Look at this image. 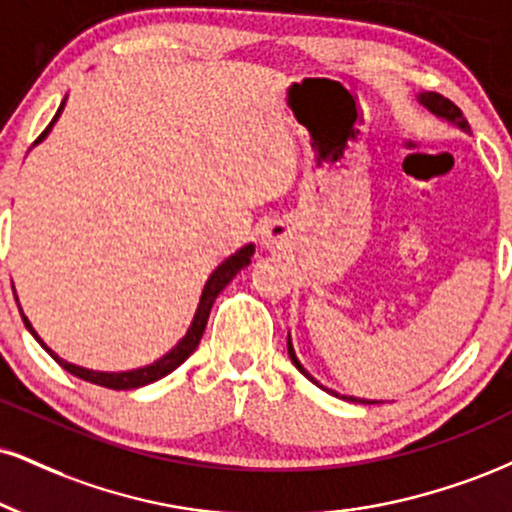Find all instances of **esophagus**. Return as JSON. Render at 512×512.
<instances>
[{"instance_id": "obj_1", "label": "esophagus", "mask_w": 512, "mask_h": 512, "mask_svg": "<svg viewBox=\"0 0 512 512\" xmlns=\"http://www.w3.org/2000/svg\"><path fill=\"white\" fill-rule=\"evenodd\" d=\"M283 240H286V231H283L281 224H269L267 229L262 231V245H264V248H267V250L279 248Z\"/></svg>"}]
</instances>
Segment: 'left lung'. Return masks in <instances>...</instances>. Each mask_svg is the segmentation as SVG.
<instances>
[{"mask_svg":"<svg viewBox=\"0 0 512 512\" xmlns=\"http://www.w3.org/2000/svg\"><path fill=\"white\" fill-rule=\"evenodd\" d=\"M417 100H420V104L422 107H427L429 112H432L434 116H439V119H443V121H448V123H453V126H458V128H463V131L467 133L470 131V126H467V121H465V116H463V112H460L458 107H455V104L451 102V100H446V97L443 95H439V92H420V95H417ZM288 357H291V362L295 367H298V372L303 374V377H307L312 381V384H317L319 389H324L322 384H319V381L312 377L310 372H307V369L300 365V360H298V355H295V350H293V343H291V334H288ZM324 391H329L331 396H338L336 391H331V389H324ZM338 398H343V400H353V403H379V400H365V398H353V396H338Z\"/></svg>","mask_w":512,"mask_h":512,"instance_id":"left-lung-1","label":"left lung"}]
</instances>
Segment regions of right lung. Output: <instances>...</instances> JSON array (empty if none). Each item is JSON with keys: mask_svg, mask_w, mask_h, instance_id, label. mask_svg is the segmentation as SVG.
Listing matches in <instances>:
<instances>
[{"mask_svg": "<svg viewBox=\"0 0 512 512\" xmlns=\"http://www.w3.org/2000/svg\"><path fill=\"white\" fill-rule=\"evenodd\" d=\"M64 104H66V97H64V102L59 104V109H57V114H54L52 123H49L45 131H42L40 138L35 140V145L42 143V140H45L47 135H49V131H52V126H54V123H57L61 109H64ZM252 252H255V245L248 243V245H245V248H240L238 252H233L229 260L221 262L219 267L214 269L212 274H209L205 288H202L200 303H197L195 317H193V322H190V326H188L186 336H183L181 341H178L176 346L169 350V353L159 357V360L152 362V365H145V367H138V369H128V372H95V369H85V367H80V365H71V362L61 360V357H59L57 353H54V350L49 348L47 343L42 341V338L38 336V331L33 329V324L28 322V317H26V315H21V317H23V322H26L30 334L35 336V341H38L40 346L45 348L47 353L52 355L54 360H57L59 365L66 369V372H71L73 377H78V379H83V381H90V384L104 386V389H114V391L140 389V386H147V384H152V381H157V379L166 377V374H171L176 367H181L183 362H186L188 357L195 353V348L200 346L202 334H205V326H207L209 312H212L214 300H217V295H219L221 291H224L226 286H229L231 279L240 272V269L248 267Z\"/></svg>", "mask_w": 512, "mask_h": 512, "instance_id": "obj_1", "label": "right lung"}]
</instances>
